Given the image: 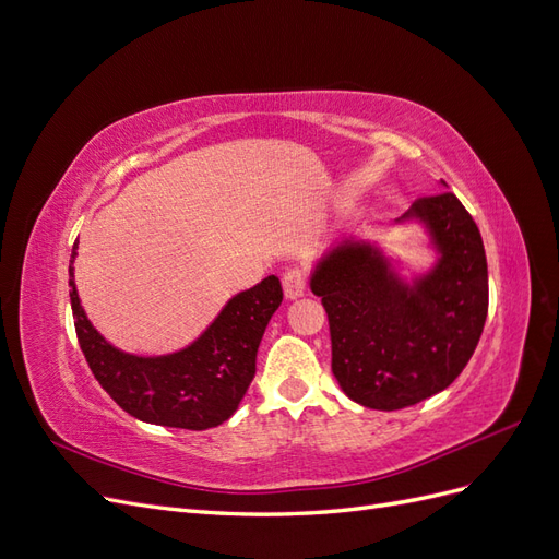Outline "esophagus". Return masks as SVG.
Here are the masks:
<instances>
[{"mask_svg":"<svg viewBox=\"0 0 559 559\" xmlns=\"http://www.w3.org/2000/svg\"><path fill=\"white\" fill-rule=\"evenodd\" d=\"M282 286H284V296L294 300L300 298L308 289V273L306 267H289L282 277Z\"/></svg>","mask_w":559,"mask_h":559,"instance_id":"1","label":"esophagus"}]
</instances>
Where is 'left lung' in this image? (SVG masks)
I'll return each mask as SVG.
<instances>
[{
  "instance_id": "obj_1",
  "label": "left lung",
  "mask_w": 559,
  "mask_h": 559,
  "mask_svg": "<svg viewBox=\"0 0 559 559\" xmlns=\"http://www.w3.org/2000/svg\"><path fill=\"white\" fill-rule=\"evenodd\" d=\"M417 218L441 253L429 275L405 284L382 253L345 240L319 261L310 286L331 329V368L366 408L401 411L450 386L476 352L487 319L480 230L454 193L419 198Z\"/></svg>"
}]
</instances>
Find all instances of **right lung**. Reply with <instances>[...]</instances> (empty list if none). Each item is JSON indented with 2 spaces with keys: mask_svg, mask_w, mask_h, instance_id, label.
<instances>
[{
  "mask_svg": "<svg viewBox=\"0 0 559 559\" xmlns=\"http://www.w3.org/2000/svg\"><path fill=\"white\" fill-rule=\"evenodd\" d=\"M70 300L83 357L95 380L126 413L148 425L202 431L226 421L257 376V352L284 298L275 275L228 300L193 345L165 357H134L109 345L88 321L74 286Z\"/></svg>",
  "mask_w": 559,
  "mask_h": 559,
  "instance_id": "right-lung-1",
  "label": "right lung"
}]
</instances>
